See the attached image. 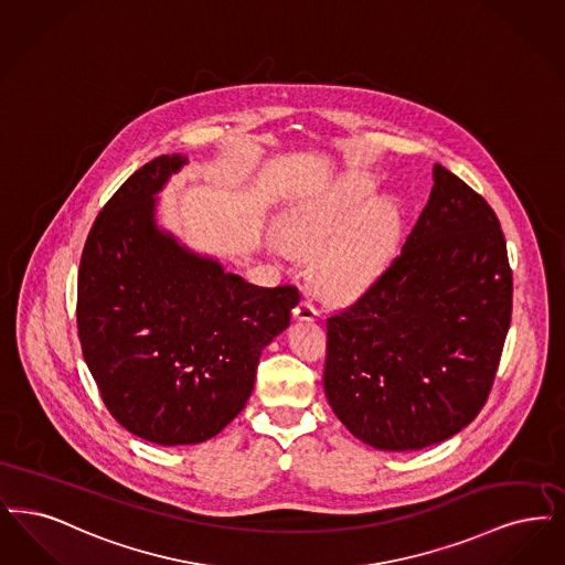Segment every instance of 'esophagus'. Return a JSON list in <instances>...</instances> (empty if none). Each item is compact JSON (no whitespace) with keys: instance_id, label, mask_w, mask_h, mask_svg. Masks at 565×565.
Returning a JSON list of instances; mask_svg holds the SVG:
<instances>
[{"instance_id":"obj_1","label":"esophagus","mask_w":565,"mask_h":565,"mask_svg":"<svg viewBox=\"0 0 565 565\" xmlns=\"http://www.w3.org/2000/svg\"><path fill=\"white\" fill-rule=\"evenodd\" d=\"M294 317L297 320H315L319 317V312H317V308L310 301L301 299L294 308Z\"/></svg>"}]
</instances>
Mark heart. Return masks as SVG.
I'll return each instance as SVG.
<instances>
[{"mask_svg":"<svg viewBox=\"0 0 565 565\" xmlns=\"http://www.w3.org/2000/svg\"><path fill=\"white\" fill-rule=\"evenodd\" d=\"M373 196L371 181L345 174L280 221V243L289 253H319L312 282L327 299L344 301L365 291L393 255L401 213L393 200Z\"/></svg>","mask_w":565,"mask_h":565,"instance_id":"obj_1","label":"heart"}]
</instances>
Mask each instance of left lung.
<instances>
[{"mask_svg":"<svg viewBox=\"0 0 565 565\" xmlns=\"http://www.w3.org/2000/svg\"><path fill=\"white\" fill-rule=\"evenodd\" d=\"M401 253L327 319L322 384L333 414L375 449L445 441L481 412L513 310V271L490 204L435 164Z\"/></svg>","mask_w":565,"mask_h":565,"instance_id":"obj_1","label":"left lung"}]
</instances>
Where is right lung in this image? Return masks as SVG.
<instances>
[{"instance_id": "add662e5", "label": "right lung", "mask_w": 565, "mask_h": 565, "mask_svg": "<svg viewBox=\"0 0 565 565\" xmlns=\"http://www.w3.org/2000/svg\"><path fill=\"white\" fill-rule=\"evenodd\" d=\"M185 156H160L103 206L82 250L77 333L100 396L143 441H206L243 412L264 348L291 322L295 287L264 289L183 245L158 194Z\"/></svg>"}]
</instances>
